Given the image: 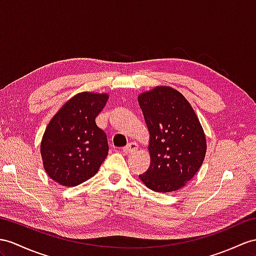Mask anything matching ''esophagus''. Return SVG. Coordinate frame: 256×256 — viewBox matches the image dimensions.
<instances>
[{"instance_id":"esophagus-1","label":"esophagus","mask_w":256,"mask_h":256,"mask_svg":"<svg viewBox=\"0 0 256 256\" xmlns=\"http://www.w3.org/2000/svg\"><path fill=\"white\" fill-rule=\"evenodd\" d=\"M136 150H138V146H136L134 142H130V143H128V144H127L126 146H124V148H122V152H124V154L130 155V154L136 153Z\"/></svg>"}]
</instances>
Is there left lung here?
<instances>
[{
    "mask_svg": "<svg viewBox=\"0 0 256 256\" xmlns=\"http://www.w3.org/2000/svg\"><path fill=\"white\" fill-rule=\"evenodd\" d=\"M148 130L150 166L139 179L148 189L172 192L194 177L206 154V136L182 93L158 86L138 96Z\"/></svg>",
    "mask_w": 256,
    "mask_h": 256,
    "instance_id": "left-lung-1",
    "label": "left lung"
}]
</instances>
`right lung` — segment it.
Returning a JSON list of instances; mask_svg holds the SVG:
<instances>
[{
  "instance_id": "right-lung-1",
  "label": "right lung",
  "mask_w": 256,
  "mask_h": 256,
  "mask_svg": "<svg viewBox=\"0 0 256 256\" xmlns=\"http://www.w3.org/2000/svg\"><path fill=\"white\" fill-rule=\"evenodd\" d=\"M108 93L79 92L62 105L43 134L40 153L48 176L76 186L98 172L108 154L106 134L96 124Z\"/></svg>"
}]
</instances>
